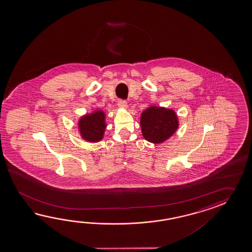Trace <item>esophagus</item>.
<instances>
[{
    "mask_svg": "<svg viewBox=\"0 0 252 252\" xmlns=\"http://www.w3.org/2000/svg\"><path fill=\"white\" fill-rule=\"evenodd\" d=\"M118 106L119 107L126 108L127 107V102L125 100L120 99L118 101Z\"/></svg>",
    "mask_w": 252,
    "mask_h": 252,
    "instance_id": "1",
    "label": "esophagus"
}]
</instances>
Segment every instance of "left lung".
<instances>
[{
    "label": "left lung",
    "mask_w": 252,
    "mask_h": 252,
    "mask_svg": "<svg viewBox=\"0 0 252 252\" xmlns=\"http://www.w3.org/2000/svg\"><path fill=\"white\" fill-rule=\"evenodd\" d=\"M142 135L152 143H161L177 130L178 121L173 110L166 108H148L140 117Z\"/></svg>",
    "instance_id": "left-lung-1"
}]
</instances>
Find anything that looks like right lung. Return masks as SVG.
<instances>
[{
  "label": "right lung",
  "mask_w": 252,
  "mask_h": 252,
  "mask_svg": "<svg viewBox=\"0 0 252 252\" xmlns=\"http://www.w3.org/2000/svg\"><path fill=\"white\" fill-rule=\"evenodd\" d=\"M79 129L84 139L96 142L102 139L106 125L104 124V113L95 111L81 118L79 121Z\"/></svg>",
  "instance_id": "obj_1"
}]
</instances>
